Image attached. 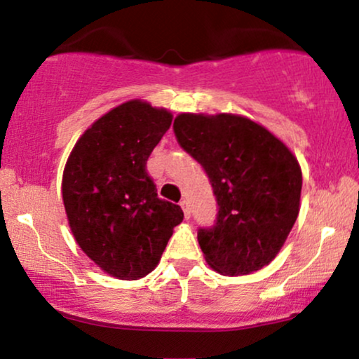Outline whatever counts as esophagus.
<instances>
[{
    "label": "esophagus",
    "instance_id": "1",
    "mask_svg": "<svg viewBox=\"0 0 359 359\" xmlns=\"http://www.w3.org/2000/svg\"><path fill=\"white\" fill-rule=\"evenodd\" d=\"M180 207H182V210H184L185 218H190V207H189L187 200H182V202H180Z\"/></svg>",
    "mask_w": 359,
    "mask_h": 359
}]
</instances>
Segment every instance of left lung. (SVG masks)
I'll return each mask as SVG.
<instances>
[{
    "mask_svg": "<svg viewBox=\"0 0 359 359\" xmlns=\"http://www.w3.org/2000/svg\"><path fill=\"white\" fill-rule=\"evenodd\" d=\"M179 144L207 172L217 223L200 229L205 261L223 276H246L277 256L297 219L302 170L269 130L241 114L180 113Z\"/></svg>",
    "mask_w": 359,
    "mask_h": 359,
    "instance_id": "left-lung-1",
    "label": "left lung"
}]
</instances>
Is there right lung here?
<instances>
[{"label": "right lung", "instance_id": "1", "mask_svg": "<svg viewBox=\"0 0 359 359\" xmlns=\"http://www.w3.org/2000/svg\"><path fill=\"white\" fill-rule=\"evenodd\" d=\"M172 113L130 100L98 118L75 142L62 200L76 245L107 274L136 280L159 264L184 212L157 197L147 174L151 152Z\"/></svg>", "mask_w": 359, "mask_h": 359}]
</instances>
